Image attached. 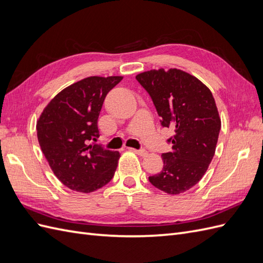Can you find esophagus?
<instances>
[{"label":"esophagus","instance_id":"1","mask_svg":"<svg viewBox=\"0 0 263 263\" xmlns=\"http://www.w3.org/2000/svg\"><path fill=\"white\" fill-rule=\"evenodd\" d=\"M130 150L132 151H134L135 154H137L138 156H140V157H145V156H147V151L145 150V149H134V148H130Z\"/></svg>","mask_w":263,"mask_h":263}]
</instances>
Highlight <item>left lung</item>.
Masks as SVG:
<instances>
[{
  "instance_id": "obj_1",
  "label": "left lung",
  "mask_w": 263,
  "mask_h": 263,
  "mask_svg": "<svg viewBox=\"0 0 263 263\" xmlns=\"http://www.w3.org/2000/svg\"><path fill=\"white\" fill-rule=\"evenodd\" d=\"M174 135L172 151L162 154L163 168L149 177L151 184L177 195L193 187L208 170L216 149L220 117L211 90L194 76L179 69L150 70L136 76Z\"/></svg>"
}]
</instances>
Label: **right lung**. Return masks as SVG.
<instances>
[{
    "label": "right lung",
    "instance_id": "add662e5",
    "mask_svg": "<svg viewBox=\"0 0 263 263\" xmlns=\"http://www.w3.org/2000/svg\"><path fill=\"white\" fill-rule=\"evenodd\" d=\"M123 77H89L69 85L48 103L36 129L54 176L67 187L91 193L106 185L117 168L118 151L93 144L106 94Z\"/></svg>",
    "mask_w": 263,
    "mask_h": 263
}]
</instances>
